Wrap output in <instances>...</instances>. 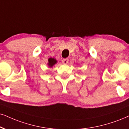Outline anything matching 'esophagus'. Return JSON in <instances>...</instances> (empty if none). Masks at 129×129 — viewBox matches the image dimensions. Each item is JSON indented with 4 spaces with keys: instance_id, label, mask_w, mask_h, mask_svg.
I'll use <instances>...</instances> for the list:
<instances>
[{
    "instance_id": "34e87169",
    "label": "esophagus",
    "mask_w": 129,
    "mask_h": 129,
    "mask_svg": "<svg viewBox=\"0 0 129 129\" xmlns=\"http://www.w3.org/2000/svg\"><path fill=\"white\" fill-rule=\"evenodd\" d=\"M62 62L63 64H67L68 62V58H66V59H63Z\"/></svg>"
}]
</instances>
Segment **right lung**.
<instances>
[{"mask_svg": "<svg viewBox=\"0 0 129 129\" xmlns=\"http://www.w3.org/2000/svg\"><path fill=\"white\" fill-rule=\"evenodd\" d=\"M57 62L58 61H57V60L55 59V58H49L48 66H49V67L52 68L55 64H56V63H57Z\"/></svg>", "mask_w": 129, "mask_h": 129, "instance_id": "add662e5", "label": "right lung"}]
</instances>
